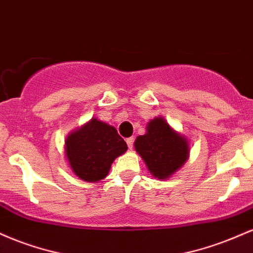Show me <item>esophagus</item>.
<instances>
[{
  "instance_id": "1",
  "label": "esophagus",
  "mask_w": 253,
  "mask_h": 253,
  "mask_svg": "<svg viewBox=\"0 0 253 253\" xmlns=\"http://www.w3.org/2000/svg\"><path fill=\"white\" fill-rule=\"evenodd\" d=\"M126 143H127V146H128V149L132 150L133 149V143H134V138H133V136H130V138H127Z\"/></svg>"
}]
</instances>
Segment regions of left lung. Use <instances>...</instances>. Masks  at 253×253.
Masks as SVG:
<instances>
[{
    "mask_svg": "<svg viewBox=\"0 0 253 253\" xmlns=\"http://www.w3.org/2000/svg\"><path fill=\"white\" fill-rule=\"evenodd\" d=\"M134 149L155 178L168 179L189 158V140L168 124L163 117L147 123L146 133L136 136Z\"/></svg>",
    "mask_w": 253,
    "mask_h": 253,
    "instance_id": "1",
    "label": "left lung"
}]
</instances>
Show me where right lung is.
<instances>
[{"label": "right lung", "instance_id": "add662e5", "mask_svg": "<svg viewBox=\"0 0 253 253\" xmlns=\"http://www.w3.org/2000/svg\"><path fill=\"white\" fill-rule=\"evenodd\" d=\"M126 151L127 144L117 128L96 118L69 133L64 145L72 172L91 183L106 178L113 162Z\"/></svg>", "mask_w": 253, "mask_h": 253}]
</instances>
